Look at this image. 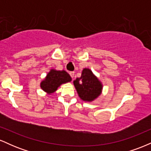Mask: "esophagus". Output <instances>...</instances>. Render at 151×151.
<instances>
[{
    "label": "esophagus",
    "mask_w": 151,
    "mask_h": 151,
    "mask_svg": "<svg viewBox=\"0 0 151 151\" xmlns=\"http://www.w3.org/2000/svg\"><path fill=\"white\" fill-rule=\"evenodd\" d=\"M70 75L71 76V77H72V79H73L74 76V72H70Z\"/></svg>",
    "instance_id": "obj_1"
}]
</instances>
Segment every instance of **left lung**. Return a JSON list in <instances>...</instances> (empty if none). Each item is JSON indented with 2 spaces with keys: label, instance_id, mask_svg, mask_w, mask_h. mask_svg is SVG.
<instances>
[{
  "label": "left lung",
  "instance_id": "8db88e82",
  "mask_svg": "<svg viewBox=\"0 0 151 151\" xmlns=\"http://www.w3.org/2000/svg\"><path fill=\"white\" fill-rule=\"evenodd\" d=\"M79 97L84 101H91L100 95L102 86L98 79L89 69H84L80 78L74 81Z\"/></svg>",
  "mask_w": 151,
  "mask_h": 151
}]
</instances>
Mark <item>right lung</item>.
<instances>
[{"label": "right lung", "instance_id": "obj_1", "mask_svg": "<svg viewBox=\"0 0 151 151\" xmlns=\"http://www.w3.org/2000/svg\"><path fill=\"white\" fill-rule=\"evenodd\" d=\"M72 80L70 74L65 71L51 70L47 74L44 81L41 82V88L46 92L51 93L56 91L58 88L64 83Z\"/></svg>", "mask_w": 151, "mask_h": 151}]
</instances>
